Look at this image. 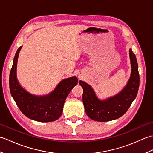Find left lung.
<instances>
[{
    "mask_svg": "<svg viewBox=\"0 0 153 153\" xmlns=\"http://www.w3.org/2000/svg\"><path fill=\"white\" fill-rule=\"evenodd\" d=\"M131 62V75L126 85L116 95L100 99L92 87L83 81L79 85L83 89V102L89 118L95 121L108 122L123 116L135 99L139 86L138 64L131 48L129 50Z\"/></svg>",
    "mask_w": 153,
    "mask_h": 153,
    "instance_id": "obj_1",
    "label": "left lung"
}]
</instances>
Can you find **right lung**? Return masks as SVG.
I'll use <instances>...</instances> for the list:
<instances>
[{
  "label": "right lung",
  "instance_id": "1",
  "mask_svg": "<svg viewBox=\"0 0 153 153\" xmlns=\"http://www.w3.org/2000/svg\"><path fill=\"white\" fill-rule=\"evenodd\" d=\"M22 47L16 51L10 74L11 95L19 110L27 118L40 122L55 121L62 115L65 100L78 80L76 76L62 80L53 91L45 95L29 93L19 84L16 75L18 58Z\"/></svg>",
  "mask_w": 153,
  "mask_h": 153
}]
</instances>
